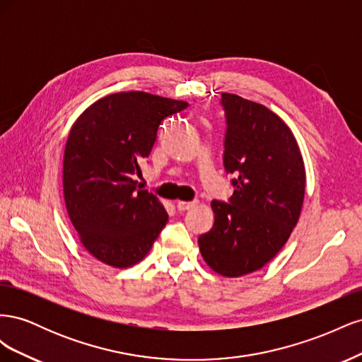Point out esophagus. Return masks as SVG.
Returning <instances> with one entry per match:
<instances>
[{
	"mask_svg": "<svg viewBox=\"0 0 362 362\" xmlns=\"http://www.w3.org/2000/svg\"><path fill=\"white\" fill-rule=\"evenodd\" d=\"M196 205V201H178L177 202V208L178 211H187L190 208H193Z\"/></svg>",
	"mask_w": 362,
	"mask_h": 362,
	"instance_id": "obj_1",
	"label": "esophagus"
}]
</instances>
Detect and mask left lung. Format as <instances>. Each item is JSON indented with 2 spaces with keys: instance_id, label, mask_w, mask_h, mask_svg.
<instances>
[{
  "instance_id": "8db88e82",
  "label": "left lung",
  "mask_w": 362,
  "mask_h": 362,
  "mask_svg": "<svg viewBox=\"0 0 362 362\" xmlns=\"http://www.w3.org/2000/svg\"><path fill=\"white\" fill-rule=\"evenodd\" d=\"M223 168L233 175L228 202L214 199V223L199 250L218 275L237 278L275 257L298 223L305 166L290 128L267 107L222 93Z\"/></svg>"
}]
</instances>
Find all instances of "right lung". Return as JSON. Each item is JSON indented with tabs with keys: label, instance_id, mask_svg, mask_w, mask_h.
<instances>
[{
	"label": "right lung",
	"instance_id": "add662e5",
	"mask_svg": "<svg viewBox=\"0 0 362 362\" xmlns=\"http://www.w3.org/2000/svg\"><path fill=\"white\" fill-rule=\"evenodd\" d=\"M189 107L145 92L93 103L74 124L64 149L63 193L83 246L105 264L144 259L168 223L154 193L137 185L163 120Z\"/></svg>",
	"mask_w": 362,
	"mask_h": 362
}]
</instances>
